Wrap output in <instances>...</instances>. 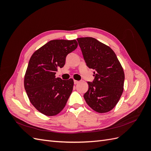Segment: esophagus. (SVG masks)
Listing matches in <instances>:
<instances>
[{"label":"esophagus","instance_id":"34e87169","mask_svg":"<svg viewBox=\"0 0 151 151\" xmlns=\"http://www.w3.org/2000/svg\"><path fill=\"white\" fill-rule=\"evenodd\" d=\"M79 81H76V80H74V84H78V83H79Z\"/></svg>","mask_w":151,"mask_h":151}]
</instances>
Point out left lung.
<instances>
[{"mask_svg": "<svg viewBox=\"0 0 151 151\" xmlns=\"http://www.w3.org/2000/svg\"><path fill=\"white\" fill-rule=\"evenodd\" d=\"M87 65L95 70L93 83L84 94L90 108L99 113L114 108L123 91L125 74L120 62L113 50L91 37L77 39Z\"/></svg>", "mask_w": 151, "mask_h": 151, "instance_id": "1", "label": "left lung"}]
</instances>
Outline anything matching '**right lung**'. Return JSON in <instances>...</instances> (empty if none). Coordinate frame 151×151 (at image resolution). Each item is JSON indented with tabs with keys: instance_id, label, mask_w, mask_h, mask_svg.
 Instances as JSON below:
<instances>
[{
	"instance_id": "obj_1",
	"label": "right lung",
	"mask_w": 151,
	"mask_h": 151,
	"mask_svg": "<svg viewBox=\"0 0 151 151\" xmlns=\"http://www.w3.org/2000/svg\"><path fill=\"white\" fill-rule=\"evenodd\" d=\"M77 41L53 40L33 53L25 73L24 86L31 103L43 115L55 116L62 111L70 96L74 80L56 77L58 68L67 55L77 47Z\"/></svg>"
}]
</instances>
